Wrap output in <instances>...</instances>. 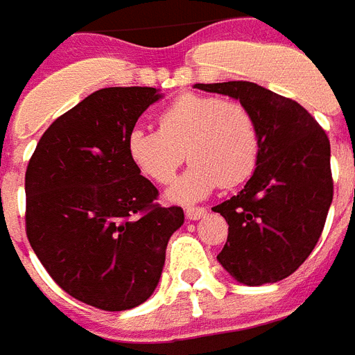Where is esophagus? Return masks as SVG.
<instances>
[{
	"label": "esophagus",
	"mask_w": 355,
	"mask_h": 355,
	"mask_svg": "<svg viewBox=\"0 0 355 355\" xmlns=\"http://www.w3.org/2000/svg\"><path fill=\"white\" fill-rule=\"evenodd\" d=\"M185 214L189 220H200L201 216H205L207 214V209L205 207H187Z\"/></svg>",
	"instance_id": "esophagus-1"
}]
</instances>
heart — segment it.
Masks as SVG:
<instances>
[{"label":"heart","mask_w":355,"mask_h":355,"mask_svg":"<svg viewBox=\"0 0 355 355\" xmlns=\"http://www.w3.org/2000/svg\"><path fill=\"white\" fill-rule=\"evenodd\" d=\"M159 130L135 126L128 135L133 164L157 185H168L183 164L191 166L168 198L192 203L211 194L218 185L231 189L253 174L260 135L253 113L236 101L185 93L157 117Z\"/></svg>","instance_id":"b5f03b06"}]
</instances>
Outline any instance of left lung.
<instances>
[{
    "label": "left lung",
    "mask_w": 355,
    "mask_h": 355,
    "mask_svg": "<svg viewBox=\"0 0 355 355\" xmlns=\"http://www.w3.org/2000/svg\"><path fill=\"white\" fill-rule=\"evenodd\" d=\"M194 87L240 101L260 135L253 175L236 196L212 207L229 225L218 262L245 286L279 282L310 257L324 229L334 198L328 135L299 102L254 82Z\"/></svg>",
    "instance_id": "left-lung-1"
}]
</instances>
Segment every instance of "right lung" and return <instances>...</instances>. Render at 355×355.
I'll use <instances>...</instances> for the list:
<instances>
[{
  "label": "right lung",
  "mask_w": 355,
  "mask_h": 355,
  "mask_svg": "<svg viewBox=\"0 0 355 355\" xmlns=\"http://www.w3.org/2000/svg\"><path fill=\"white\" fill-rule=\"evenodd\" d=\"M155 87H104L56 119L25 172V229L33 251L65 293L98 310L143 304L157 288L181 207L133 164L128 135Z\"/></svg>",
  "instance_id": "add662e5"
}]
</instances>
